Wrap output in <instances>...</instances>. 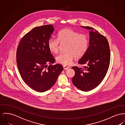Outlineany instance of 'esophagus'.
I'll list each match as a JSON object with an SVG mask.
<instances>
[{
    "label": "esophagus",
    "instance_id": "esophagus-1",
    "mask_svg": "<svg viewBox=\"0 0 125 125\" xmlns=\"http://www.w3.org/2000/svg\"><path fill=\"white\" fill-rule=\"evenodd\" d=\"M63 68H64V69H67L69 68V67L68 66H67V65H63Z\"/></svg>",
    "mask_w": 125,
    "mask_h": 125
}]
</instances>
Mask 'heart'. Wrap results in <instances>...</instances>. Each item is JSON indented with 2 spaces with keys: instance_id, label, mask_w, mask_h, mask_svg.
Wrapping results in <instances>:
<instances>
[{
  "instance_id": "1",
  "label": "heart",
  "mask_w": 125,
  "mask_h": 125,
  "mask_svg": "<svg viewBox=\"0 0 125 125\" xmlns=\"http://www.w3.org/2000/svg\"><path fill=\"white\" fill-rule=\"evenodd\" d=\"M59 42L61 44L67 43L66 52L59 54L56 58L57 61L60 64L69 65L74 57L80 58L86 53L88 48L89 40L85 35L66 28L58 33L57 40L51 38L48 40V47L51 52L57 53L59 52Z\"/></svg>"
}]
</instances>
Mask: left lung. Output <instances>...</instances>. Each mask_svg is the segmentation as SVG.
Listing matches in <instances>:
<instances>
[{"instance_id": "8db88e82", "label": "left lung", "mask_w": 125, "mask_h": 125, "mask_svg": "<svg viewBox=\"0 0 125 125\" xmlns=\"http://www.w3.org/2000/svg\"><path fill=\"white\" fill-rule=\"evenodd\" d=\"M81 27L90 30L88 49L78 63L86 65L83 67L73 66L75 75L72 79L73 85L83 91L96 88L106 75L110 61V50L106 37L94 28Z\"/></svg>"}]
</instances>
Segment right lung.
I'll use <instances>...</instances> for the list:
<instances>
[{
	"mask_svg": "<svg viewBox=\"0 0 125 125\" xmlns=\"http://www.w3.org/2000/svg\"><path fill=\"white\" fill-rule=\"evenodd\" d=\"M55 29L46 25L33 29L22 38L17 48V64L24 82L32 89L43 92L52 87L63 70L48 47ZM50 65L47 66V64Z\"/></svg>",
	"mask_w": 125,
	"mask_h": 125,
	"instance_id": "right-lung-1",
	"label": "right lung"
}]
</instances>
